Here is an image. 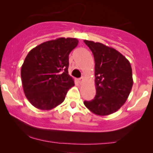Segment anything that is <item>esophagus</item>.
I'll use <instances>...</instances> for the list:
<instances>
[{
	"label": "esophagus",
	"instance_id": "1",
	"mask_svg": "<svg viewBox=\"0 0 153 153\" xmlns=\"http://www.w3.org/2000/svg\"><path fill=\"white\" fill-rule=\"evenodd\" d=\"M83 80H84V78L82 77V78L78 79V81L79 82V83H82V81H83Z\"/></svg>",
	"mask_w": 153,
	"mask_h": 153
}]
</instances>
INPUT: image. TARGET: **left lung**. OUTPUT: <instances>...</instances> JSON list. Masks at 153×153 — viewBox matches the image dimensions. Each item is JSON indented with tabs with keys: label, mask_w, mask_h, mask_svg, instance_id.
<instances>
[{
	"label": "left lung",
	"mask_w": 153,
	"mask_h": 153,
	"mask_svg": "<svg viewBox=\"0 0 153 153\" xmlns=\"http://www.w3.org/2000/svg\"><path fill=\"white\" fill-rule=\"evenodd\" d=\"M95 60L96 94L84 105L99 116L114 113L122 107L133 85L132 71L129 60L115 49L99 42L84 40Z\"/></svg>",
	"instance_id": "obj_1"
}]
</instances>
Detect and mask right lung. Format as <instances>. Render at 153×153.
Returning <instances> with one entry per match:
<instances>
[{
  "label": "right lung",
  "instance_id": "add662e5",
  "mask_svg": "<svg viewBox=\"0 0 153 153\" xmlns=\"http://www.w3.org/2000/svg\"><path fill=\"white\" fill-rule=\"evenodd\" d=\"M75 38L61 37L33 48L21 70L23 89L34 107L50 110L61 104L74 80L68 74L69 54L77 47Z\"/></svg>",
  "mask_w": 153,
  "mask_h": 153
}]
</instances>
